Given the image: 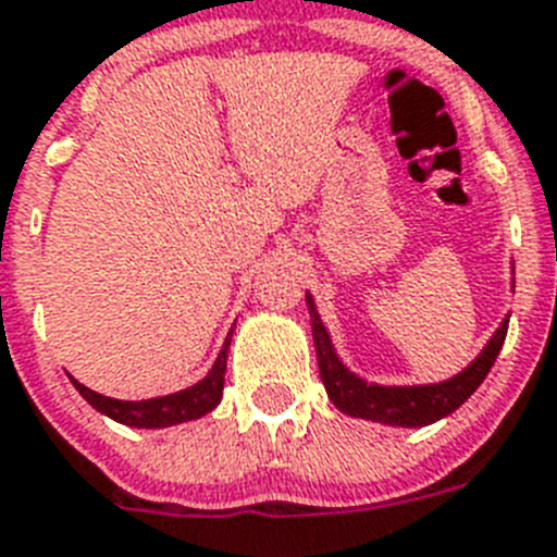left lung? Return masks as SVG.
Wrapping results in <instances>:
<instances>
[{
	"mask_svg": "<svg viewBox=\"0 0 557 557\" xmlns=\"http://www.w3.org/2000/svg\"><path fill=\"white\" fill-rule=\"evenodd\" d=\"M510 288H516V272H512ZM306 302L308 311H311L319 375H322V384H325L327 398L333 400V406L338 412L350 414V418L400 425V429H423V425H432L457 412L459 406L480 389V384L491 372L493 361H496L502 345H505L507 322H510V313H507L499 327L493 331V336L485 342L480 356L451 379L434 381V384H375V381L361 379L359 372H352L342 361L336 345H333L331 331L319 317L311 292H306Z\"/></svg>",
	"mask_w": 557,
	"mask_h": 557,
	"instance_id": "1",
	"label": "left lung"
}]
</instances>
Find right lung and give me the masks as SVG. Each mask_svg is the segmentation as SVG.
Wrapping results in <instances>:
<instances>
[{"instance_id": "add662e5", "label": "right lung", "mask_w": 557, "mask_h": 557, "mask_svg": "<svg viewBox=\"0 0 557 557\" xmlns=\"http://www.w3.org/2000/svg\"><path fill=\"white\" fill-rule=\"evenodd\" d=\"M232 331L226 333L224 345L219 350V359L212 361V367L207 370V375L196 384L178 389V393L171 395H159V398L148 400H120L109 398V395H100L89 386H84L81 381L72 379L75 389L86 398V404L91 409H98L106 418L117 420L123 425H132V429H168V425L187 423V420H198L210 414L215 406L221 404V395H224V375H226V352H230Z\"/></svg>"}]
</instances>
